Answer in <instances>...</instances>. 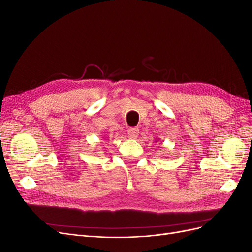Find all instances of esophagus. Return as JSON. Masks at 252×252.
Segmentation results:
<instances>
[{
    "label": "esophagus",
    "instance_id": "34e87169",
    "mask_svg": "<svg viewBox=\"0 0 252 252\" xmlns=\"http://www.w3.org/2000/svg\"><path fill=\"white\" fill-rule=\"evenodd\" d=\"M127 132H128L129 139H136L139 135V129L138 128H129Z\"/></svg>",
    "mask_w": 252,
    "mask_h": 252
}]
</instances>
